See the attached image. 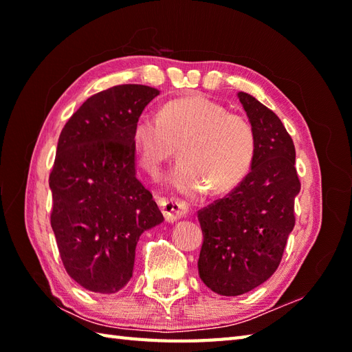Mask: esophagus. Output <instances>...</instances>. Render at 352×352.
<instances>
[{
	"mask_svg": "<svg viewBox=\"0 0 352 352\" xmlns=\"http://www.w3.org/2000/svg\"><path fill=\"white\" fill-rule=\"evenodd\" d=\"M157 203L160 206V210L164 216L166 222H174L184 218L186 214L189 213V207L186 203L180 199H174V198H159Z\"/></svg>",
	"mask_w": 352,
	"mask_h": 352,
	"instance_id": "esophagus-1",
	"label": "esophagus"
}]
</instances>
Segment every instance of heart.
I'll return each instance as SVG.
<instances>
[{
    "instance_id": "1",
    "label": "heart",
    "mask_w": 352,
    "mask_h": 352,
    "mask_svg": "<svg viewBox=\"0 0 352 352\" xmlns=\"http://www.w3.org/2000/svg\"><path fill=\"white\" fill-rule=\"evenodd\" d=\"M131 138L140 164L153 175L180 145L183 160L172 170L170 182L183 193L208 188L223 195L234 190L248 175L256 154L251 124L201 94L164 102L159 115H139Z\"/></svg>"
}]
</instances>
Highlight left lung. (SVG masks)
Wrapping results in <instances>:
<instances>
[{"label":"left lung","mask_w":352,"mask_h":352,"mask_svg":"<svg viewBox=\"0 0 352 352\" xmlns=\"http://www.w3.org/2000/svg\"><path fill=\"white\" fill-rule=\"evenodd\" d=\"M237 98L256 134L251 170L226 198L198 212L204 236L199 278L223 296L246 294L276 271L301 190L294 140L280 118L250 94Z\"/></svg>","instance_id":"1"}]
</instances>
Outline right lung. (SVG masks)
I'll use <instances>...</instances> for the list:
<instances>
[{"label": "right lung", "mask_w": 352, "mask_h": 352, "mask_svg": "<svg viewBox=\"0 0 352 352\" xmlns=\"http://www.w3.org/2000/svg\"><path fill=\"white\" fill-rule=\"evenodd\" d=\"M160 92L113 86L66 122L50 174L51 227L66 272L85 289L115 294L133 275L136 245L163 214L136 177L133 125Z\"/></svg>", "instance_id": "add662e5"}]
</instances>
